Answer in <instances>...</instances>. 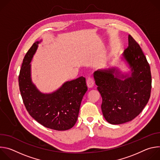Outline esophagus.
I'll use <instances>...</instances> for the list:
<instances>
[{
  "instance_id": "obj_1",
  "label": "esophagus",
  "mask_w": 160,
  "mask_h": 160,
  "mask_svg": "<svg viewBox=\"0 0 160 160\" xmlns=\"http://www.w3.org/2000/svg\"><path fill=\"white\" fill-rule=\"evenodd\" d=\"M94 80L92 78V77H88L87 79V87L88 88H91L92 87L94 86Z\"/></svg>"
}]
</instances>
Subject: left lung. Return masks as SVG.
<instances>
[{
  "instance_id": "left-lung-1",
  "label": "left lung",
  "mask_w": 160,
  "mask_h": 160,
  "mask_svg": "<svg viewBox=\"0 0 160 160\" xmlns=\"http://www.w3.org/2000/svg\"><path fill=\"white\" fill-rule=\"evenodd\" d=\"M123 57L132 68V75L124 80L115 69L98 70L96 84L102 102L101 109L106 120L119 125L130 122L143 110L151 96V74L149 64L140 45L128 35V46Z\"/></svg>"
}]
</instances>
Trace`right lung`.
I'll use <instances>...</instances> for the list:
<instances>
[{"label":"right lung","instance_id":"right-lung-1","mask_svg":"<svg viewBox=\"0 0 160 160\" xmlns=\"http://www.w3.org/2000/svg\"><path fill=\"white\" fill-rule=\"evenodd\" d=\"M38 43L32 45L21 65L18 80L22 101L30 115L43 126L56 130H68L77 122L80 104L87 90L85 78L67 82L52 94L40 92L32 83L30 64Z\"/></svg>","mask_w":160,"mask_h":160}]
</instances>
